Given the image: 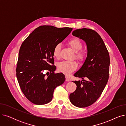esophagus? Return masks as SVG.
Listing matches in <instances>:
<instances>
[{"label":"esophagus","mask_w":126,"mask_h":126,"mask_svg":"<svg viewBox=\"0 0 126 126\" xmlns=\"http://www.w3.org/2000/svg\"><path fill=\"white\" fill-rule=\"evenodd\" d=\"M65 80H66V82H69V79L68 77H66Z\"/></svg>","instance_id":"34e87169"}]
</instances>
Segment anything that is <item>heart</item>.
<instances>
[{"label":"heart","mask_w":126,"mask_h":126,"mask_svg":"<svg viewBox=\"0 0 126 126\" xmlns=\"http://www.w3.org/2000/svg\"><path fill=\"white\" fill-rule=\"evenodd\" d=\"M68 44L73 50L76 52V58L80 62H83L86 57V53L82 49L83 44L80 39L77 38L71 39L68 41ZM61 44H56L52 50V54L54 57L59 59L60 57ZM58 70L66 76L69 75L72 72L76 70L78 68V64L75 61H63L58 64Z\"/></svg>","instance_id":"b5f03b06"}]
</instances>
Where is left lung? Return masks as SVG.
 <instances>
[{"mask_svg":"<svg viewBox=\"0 0 126 126\" xmlns=\"http://www.w3.org/2000/svg\"><path fill=\"white\" fill-rule=\"evenodd\" d=\"M72 35L85 41L88 53L82 66L74 75L83 80L72 81L77 89L70 94L69 99L75 106L84 108L95 103L102 94L109 79L110 57L103 39L95 31L78 29Z\"/></svg>","mask_w":126,"mask_h":126,"instance_id":"obj_1","label":"left lung"}]
</instances>
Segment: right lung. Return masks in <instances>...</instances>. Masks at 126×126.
I'll return each mask as SVG.
<instances>
[{
	"label": "right lung",
	"mask_w": 126,
	"mask_h": 126,
	"mask_svg": "<svg viewBox=\"0 0 126 126\" xmlns=\"http://www.w3.org/2000/svg\"><path fill=\"white\" fill-rule=\"evenodd\" d=\"M72 30L67 27L41 25L22 42L16 76L23 94L32 103L44 105L50 102L55 89L64 82L65 76L54 72L56 67L54 65L52 50L55 45L61 42ZM45 70L48 72L44 74Z\"/></svg>",
	"instance_id": "obj_1"
}]
</instances>
